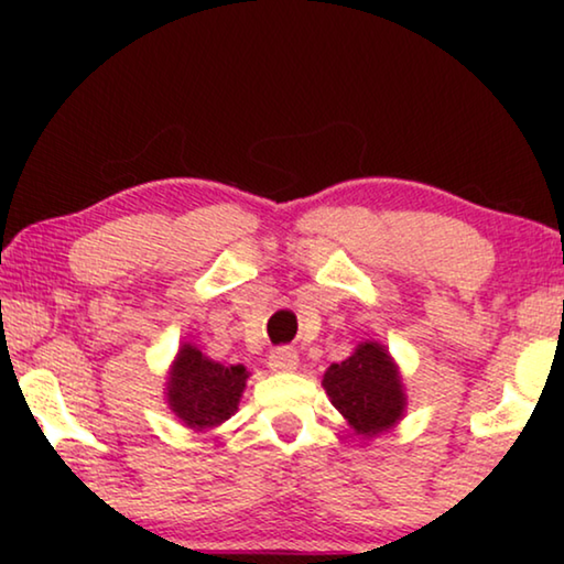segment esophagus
Instances as JSON below:
<instances>
[{"label":"esophagus","mask_w":564,"mask_h":564,"mask_svg":"<svg viewBox=\"0 0 564 564\" xmlns=\"http://www.w3.org/2000/svg\"><path fill=\"white\" fill-rule=\"evenodd\" d=\"M269 368L273 373H291L299 368V352L293 348H275L269 356Z\"/></svg>","instance_id":"esophagus-1"}]
</instances>
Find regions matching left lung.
Instances as JSON below:
<instances>
[{
	"label": "left lung",
	"instance_id": "1",
	"mask_svg": "<svg viewBox=\"0 0 564 564\" xmlns=\"http://www.w3.org/2000/svg\"><path fill=\"white\" fill-rule=\"evenodd\" d=\"M333 408L358 435L388 433L405 413L408 398L395 360L386 346L366 340L343 362H333L323 376Z\"/></svg>",
	"mask_w": 564,
	"mask_h": 564
}]
</instances>
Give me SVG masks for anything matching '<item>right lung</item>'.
Returning a JSON list of instances; mask_svg holds the SVG:
<instances>
[{"instance_id":"add662e5","label":"right lung","mask_w":564,"mask_h":564,"mask_svg":"<svg viewBox=\"0 0 564 564\" xmlns=\"http://www.w3.org/2000/svg\"><path fill=\"white\" fill-rule=\"evenodd\" d=\"M246 380L243 366H221L186 343L169 370V408L191 431H212L236 413Z\"/></svg>"}]
</instances>
